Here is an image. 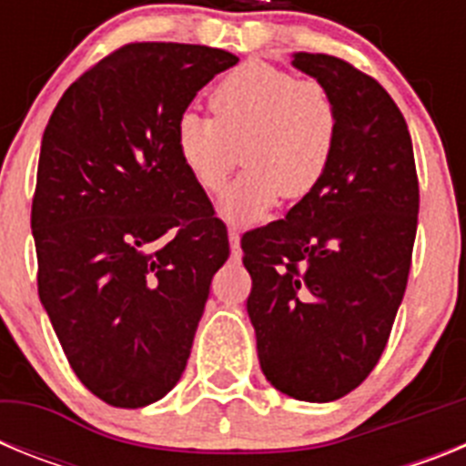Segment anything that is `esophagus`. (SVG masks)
Wrapping results in <instances>:
<instances>
[{
    "label": "esophagus",
    "instance_id": "esophagus-1",
    "mask_svg": "<svg viewBox=\"0 0 466 466\" xmlns=\"http://www.w3.org/2000/svg\"><path fill=\"white\" fill-rule=\"evenodd\" d=\"M228 242L233 257H240V233H238V228H228Z\"/></svg>",
    "mask_w": 466,
    "mask_h": 466
}]
</instances>
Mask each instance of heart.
Masks as SVG:
<instances>
[{
    "mask_svg": "<svg viewBox=\"0 0 466 466\" xmlns=\"http://www.w3.org/2000/svg\"><path fill=\"white\" fill-rule=\"evenodd\" d=\"M209 111L212 118L196 111L177 118L175 149L205 193L226 187L242 154L247 170L221 200V214L233 224L266 219L282 196H308L331 166L339 106L319 81L245 63L214 86Z\"/></svg>",
    "mask_w": 466,
    "mask_h": 466,
    "instance_id": "b5f03b06",
    "label": "heart"
}]
</instances>
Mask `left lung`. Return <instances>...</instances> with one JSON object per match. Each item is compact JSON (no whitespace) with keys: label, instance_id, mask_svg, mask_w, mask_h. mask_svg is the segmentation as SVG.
<instances>
[{"label":"left lung","instance_id":"left-lung-1","mask_svg":"<svg viewBox=\"0 0 466 466\" xmlns=\"http://www.w3.org/2000/svg\"><path fill=\"white\" fill-rule=\"evenodd\" d=\"M339 106V142L317 188L242 238L247 312L263 376L299 401H336L380 360L409 282L420 188L403 114L340 57L294 53Z\"/></svg>","mask_w":466,"mask_h":466}]
</instances>
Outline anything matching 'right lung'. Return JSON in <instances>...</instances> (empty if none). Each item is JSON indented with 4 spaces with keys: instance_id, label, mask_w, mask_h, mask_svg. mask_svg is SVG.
<instances>
[{
    "instance_id": "1",
    "label": "right lung",
    "mask_w": 466,
    "mask_h": 466,
    "mask_svg": "<svg viewBox=\"0 0 466 466\" xmlns=\"http://www.w3.org/2000/svg\"><path fill=\"white\" fill-rule=\"evenodd\" d=\"M238 57L127 44L74 81L44 130L32 200L39 299L97 399L142 409L187 369L228 233L184 170L175 126Z\"/></svg>"
}]
</instances>
